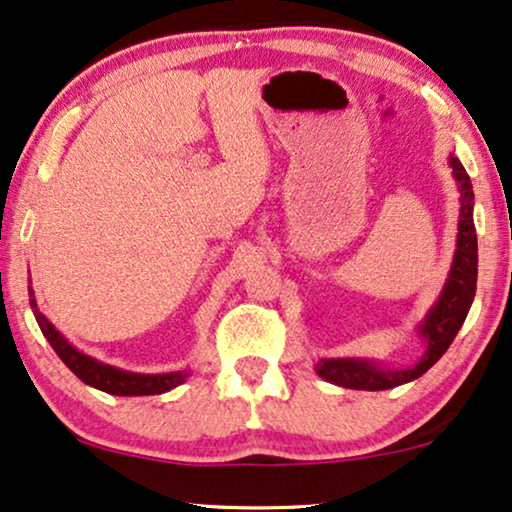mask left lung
<instances>
[{
  "mask_svg": "<svg viewBox=\"0 0 512 512\" xmlns=\"http://www.w3.org/2000/svg\"><path fill=\"white\" fill-rule=\"evenodd\" d=\"M452 174L459 183L462 192V211H459V234H457V253L452 262L450 278L445 283L441 299L431 308L427 320L420 327L422 336L427 338L429 348L424 357L417 362L413 369L403 371H385L380 366L364 362V359H322L318 364V376L329 380V383L350 387V390H390L410 380L420 378L427 373L443 352L450 348L455 341L457 331L462 329L466 313L473 304L475 297V280H478V239H475L473 225V187L471 178L462 167L457 157H450Z\"/></svg>",
  "mask_w": 512,
  "mask_h": 512,
  "instance_id": "obj_1",
  "label": "left lung"
}]
</instances>
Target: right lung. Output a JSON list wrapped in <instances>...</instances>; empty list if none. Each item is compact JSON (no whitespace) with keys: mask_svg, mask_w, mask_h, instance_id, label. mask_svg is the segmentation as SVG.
I'll use <instances>...</instances> for the list:
<instances>
[{"mask_svg":"<svg viewBox=\"0 0 512 512\" xmlns=\"http://www.w3.org/2000/svg\"><path fill=\"white\" fill-rule=\"evenodd\" d=\"M30 306L34 308V318H37L43 336L53 345L57 357L83 380L85 385L97 387V390L115 394V397H146V394H162L169 392L171 387L181 385L187 373H155V376H143V373H127L120 369H113L109 364L97 362L83 352H78L74 345L67 343L60 331H57L50 322L37 311V301L30 299Z\"/></svg>","mask_w":512,"mask_h":512,"instance_id":"add662e5","label":"right lung"}]
</instances>
